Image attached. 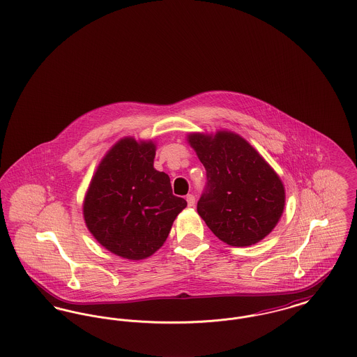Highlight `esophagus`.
<instances>
[{
	"label": "esophagus",
	"instance_id": "1",
	"mask_svg": "<svg viewBox=\"0 0 357 357\" xmlns=\"http://www.w3.org/2000/svg\"><path fill=\"white\" fill-rule=\"evenodd\" d=\"M187 204L188 207H192L195 204V197L192 194H188L186 197Z\"/></svg>",
	"mask_w": 357,
	"mask_h": 357
}]
</instances>
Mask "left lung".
Here are the masks:
<instances>
[{"instance_id": "left-lung-1", "label": "left lung", "mask_w": 357, "mask_h": 357, "mask_svg": "<svg viewBox=\"0 0 357 357\" xmlns=\"http://www.w3.org/2000/svg\"><path fill=\"white\" fill-rule=\"evenodd\" d=\"M207 183L197 210L208 229L230 246H250L280 221L285 188L266 160L241 136L190 134Z\"/></svg>"}]
</instances>
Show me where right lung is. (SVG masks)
<instances>
[{"label":"right lung","instance_id":"add662e5","mask_svg":"<svg viewBox=\"0 0 357 357\" xmlns=\"http://www.w3.org/2000/svg\"><path fill=\"white\" fill-rule=\"evenodd\" d=\"M155 150L151 140L121 139L102 158L85 195L88 230L107 250L127 259L153 255L187 206L172 194L169 175L153 169Z\"/></svg>","mask_w":357,"mask_h":357}]
</instances>
